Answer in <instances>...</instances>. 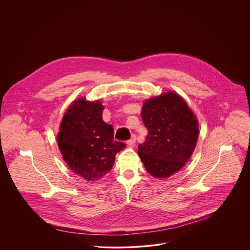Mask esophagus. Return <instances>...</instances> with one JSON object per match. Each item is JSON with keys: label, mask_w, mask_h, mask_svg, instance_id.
Instances as JSON below:
<instances>
[{"label": "esophagus", "mask_w": 250, "mask_h": 250, "mask_svg": "<svg viewBox=\"0 0 250 250\" xmlns=\"http://www.w3.org/2000/svg\"><path fill=\"white\" fill-rule=\"evenodd\" d=\"M135 143H136V136L133 135L132 138L127 142V144H128L130 147H133V146L135 145Z\"/></svg>", "instance_id": "obj_1"}]
</instances>
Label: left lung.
Here are the masks:
<instances>
[{
	"instance_id": "1",
	"label": "left lung",
	"mask_w": 250,
	"mask_h": 250,
	"mask_svg": "<svg viewBox=\"0 0 250 250\" xmlns=\"http://www.w3.org/2000/svg\"><path fill=\"white\" fill-rule=\"evenodd\" d=\"M142 117L148 134L139 145L138 153L148 173L167 178L190 158L198 139L197 120L185 101L173 92L145 101Z\"/></svg>"
}]
</instances>
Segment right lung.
<instances>
[{"label": "right lung", "mask_w": 250, "mask_h": 250, "mask_svg": "<svg viewBox=\"0 0 250 250\" xmlns=\"http://www.w3.org/2000/svg\"><path fill=\"white\" fill-rule=\"evenodd\" d=\"M99 101L73 102L64 114L58 143L64 161L76 174L98 180L111 169L115 155L126 147L113 140V129L102 118Z\"/></svg>", "instance_id": "right-lung-1"}]
</instances>
